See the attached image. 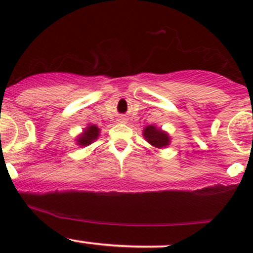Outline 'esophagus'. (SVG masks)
Listing matches in <instances>:
<instances>
[{"instance_id":"obj_1","label":"esophagus","mask_w":253,"mask_h":253,"mask_svg":"<svg viewBox=\"0 0 253 253\" xmlns=\"http://www.w3.org/2000/svg\"><path fill=\"white\" fill-rule=\"evenodd\" d=\"M126 120H127V119H125V118H120V121H121V123H126Z\"/></svg>"}]
</instances>
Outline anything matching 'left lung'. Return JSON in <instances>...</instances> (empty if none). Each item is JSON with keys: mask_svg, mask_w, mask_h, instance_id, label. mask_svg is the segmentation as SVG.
Instances as JSON below:
<instances>
[{"mask_svg": "<svg viewBox=\"0 0 253 253\" xmlns=\"http://www.w3.org/2000/svg\"><path fill=\"white\" fill-rule=\"evenodd\" d=\"M143 135L145 140L156 149H165L171 143L169 133L165 132L161 127H157L156 125H149L145 127L143 129Z\"/></svg>", "mask_w": 253, "mask_h": 253, "instance_id": "obj_1", "label": "left lung"}]
</instances>
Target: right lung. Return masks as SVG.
I'll use <instances>...</instances> for the list:
<instances>
[{"mask_svg": "<svg viewBox=\"0 0 253 253\" xmlns=\"http://www.w3.org/2000/svg\"><path fill=\"white\" fill-rule=\"evenodd\" d=\"M100 128L96 126V125H91L88 124V126L85 128H83L82 133H80L75 139L76 144L80 147H85L90 145L91 143H94L96 139H98V135H100Z\"/></svg>", "mask_w": 253, "mask_h": 253, "instance_id": "1", "label": "right lung"}]
</instances>
